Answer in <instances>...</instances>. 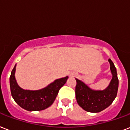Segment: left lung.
Here are the masks:
<instances>
[{
  "instance_id": "8db88e82",
  "label": "left lung",
  "mask_w": 130,
  "mask_h": 130,
  "mask_svg": "<svg viewBox=\"0 0 130 130\" xmlns=\"http://www.w3.org/2000/svg\"><path fill=\"white\" fill-rule=\"evenodd\" d=\"M112 78L108 87L104 90H93L83 81L75 79L76 85L75 94L77 103L83 110L89 112H99L110 106L116 98L119 86L116 68L109 59Z\"/></svg>"
}]
</instances>
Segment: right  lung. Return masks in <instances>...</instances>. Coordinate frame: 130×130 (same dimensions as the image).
Listing matches in <instances>:
<instances>
[{
	"label": "right lung",
	"instance_id": "obj_1",
	"mask_svg": "<svg viewBox=\"0 0 130 130\" xmlns=\"http://www.w3.org/2000/svg\"><path fill=\"white\" fill-rule=\"evenodd\" d=\"M15 65L10 76V87L12 97L18 105L28 111L45 110L54 103L60 88L66 83L68 76L56 79L43 89L39 90H25L16 82Z\"/></svg>",
	"mask_w": 130,
	"mask_h": 130
}]
</instances>
